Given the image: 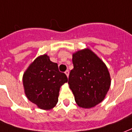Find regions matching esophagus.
I'll return each mask as SVG.
<instances>
[{"label":"esophagus","mask_w":132,"mask_h":132,"mask_svg":"<svg viewBox=\"0 0 132 132\" xmlns=\"http://www.w3.org/2000/svg\"><path fill=\"white\" fill-rule=\"evenodd\" d=\"M65 73H66V75L67 76V77H69V70H66V71H65Z\"/></svg>","instance_id":"esophagus-1"}]
</instances>
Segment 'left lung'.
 Masks as SVG:
<instances>
[{"instance_id": "left-lung-1", "label": "left lung", "mask_w": 132, "mask_h": 132, "mask_svg": "<svg viewBox=\"0 0 132 132\" xmlns=\"http://www.w3.org/2000/svg\"><path fill=\"white\" fill-rule=\"evenodd\" d=\"M73 69L69 73V88L77 105L84 109L95 106L104 99L111 85L106 64L89 48L73 53Z\"/></svg>"}]
</instances>
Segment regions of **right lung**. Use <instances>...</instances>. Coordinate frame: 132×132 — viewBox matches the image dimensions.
<instances>
[{"mask_svg":"<svg viewBox=\"0 0 132 132\" xmlns=\"http://www.w3.org/2000/svg\"><path fill=\"white\" fill-rule=\"evenodd\" d=\"M67 81L66 74L60 72L58 64L51 61L47 54L37 57L23 76L28 99L44 110L56 105L60 88Z\"/></svg>","mask_w":132,"mask_h":132,"instance_id":"right-lung-1","label":"right lung"}]
</instances>
